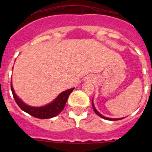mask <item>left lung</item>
<instances>
[{
  "label": "left lung",
  "instance_id": "obj_1",
  "mask_svg": "<svg viewBox=\"0 0 152 152\" xmlns=\"http://www.w3.org/2000/svg\"><path fill=\"white\" fill-rule=\"evenodd\" d=\"M92 107H93V109H94V110L95 113H96V115H98V116H100V117L103 118V119H107V120H111V121H115V120H119V119H123V118H119V119H112V118H108V117H105V116H103V115H102V114H100V113H99L97 110H96V108H95V107H94V103H93V100H92Z\"/></svg>",
  "mask_w": 152,
  "mask_h": 152
}]
</instances>
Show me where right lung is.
Segmentation results:
<instances>
[{
    "label": "right lung",
    "instance_id": "right-lung-1",
    "mask_svg": "<svg viewBox=\"0 0 152 152\" xmlns=\"http://www.w3.org/2000/svg\"><path fill=\"white\" fill-rule=\"evenodd\" d=\"M11 84L10 87H11V91L13 98H14V100H15L16 103H17L19 107L24 112L27 113L31 116L38 118V119H49V118L55 117L57 115H58L63 110L70 94L75 89V88H72V89L67 90V91L61 93L52 103H50L48 105L41 107H34L28 106L26 103H24L17 96V94L14 92L12 84Z\"/></svg>",
    "mask_w": 152,
    "mask_h": 152
}]
</instances>
